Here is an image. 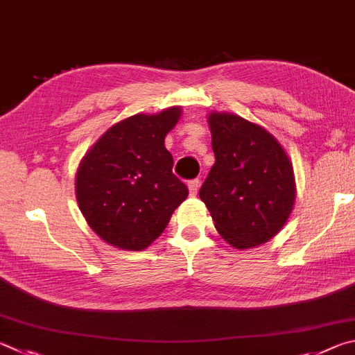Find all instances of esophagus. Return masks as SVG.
Here are the masks:
<instances>
[{"label":"esophagus","mask_w":355,"mask_h":355,"mask_svg":"<svg viewBox=\"0 0 355 355\" xmlns=\"http://www.w3.org/2000/svg\"><path fill=\"white\" fill-rule=\"evenodd\" d=\"M188 188H189V194L192 197H196L197 192H198V188H200V180L198 178L191 180V182L188 183Z\"/></svg>","instance_id":"obj_1"}]
</instances>
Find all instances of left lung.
Instances as JSON below:
<instances>
[{"label":"left lung","mask_w":355,"mask_h":355,"mask_svg":"<svg viewBox=\"0 0 355 355\" xmlns=\"http://www.w3.org/2000/svg\"><path fill=\"white\" fill-rule=\"evenodd\" d=\"M209 128L216 163L198 196L217 231L241 250L270 241L293 208L292 163L272 135L241 116L212 113Z\"/></svg>","instance_id":"8db88e82"}]
</instances>
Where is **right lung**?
Returning a JSON list of instances; mask_svg holds the SVG:
<instances>
[{
	"label": "right lung",
	"instance_id": "right-lung-1",
	"mask_svg": "<svg viewBox=\"0 0 355 355\" xmlns=\"http://www.w3.org/2000/svg\"><path fill=\"white\" fill-rule=\"evenodd\" d=\"M182 114H135L102 135L82 159L76 196L101 239L124 250H144L163 233L189 191L172 172L164 138Z\"/></svg>",
	"mask_w": 355,
	"mask_h": 355
}]
</instances>
